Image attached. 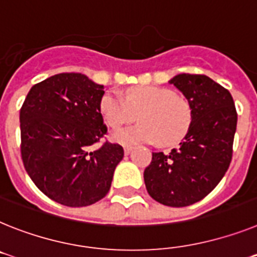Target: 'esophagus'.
<instances>
[{"mask_svg":"<svg viewBox=\"0 0 257 257\" xmlns=\"http://www.w3.org/2000/svg\"><path fill=\"white\" fill-rule=\"evenodd\" d=\"M123 151H124V155H130L131 151H133V147L124 146V147H123Z\"/></svg>","mask_w":257,"mask_h":257,"instance_id":"1","label":"esophagus"}]
</instances>
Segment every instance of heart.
Masks as SVG:
<instances>
[{
	"mask_svg": "<svg viewBox=\"0 0 257 257\" xmlns=\"http://www.w3.org/2000/svg\"><path fill=\"white\" fill-rule=\"evenodd\" d=\"M100 110L109 127H119L139 117L140 123L118 128L114 142L126 146L157 142L173 146L185 138L191 126V106L172 89L140 85L126 91L124 97L109 92L102 96Z\"/></svg>",
	"mask_w": 257,
	"mask_h": 257,
	"instance_id": "b5f03b06",
	"label": "heart"
}]
</instances>
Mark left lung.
Masks as SVG:
<instances>
[{
  "label": "left lung",
  "instance_id": "obj_1",
  "mask_svg": "<svg viewBox=\"0 0 257 257\" xmlns=\"http://www.w3.org/2000/svg\"><path fill=\"white\" fill-rule=\"evenodd\" d=\"M191 106V126L185 140L170 153H152L144 170L148 194L168 207H187L216 187L233 157L236 110L230 92L197 74L170 80Z\"/></svg>",
  "mask_w": 257,
  "mask_h": 257
}]
</instances>
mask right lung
<instances>
[{"instance_id":"obj_1","label":"right lung","mask_w":257,"mask_h":257,"mask_svg":"<svg viewBox=\"0 0 257 257\" xmlns=\"http://www.w3.org/2000/svg\"><path fill=\"white\" fill-rule=\"evenodd\" d=\"M104 85L79 72H62L35 84L21 109V153L26 172L49 199L87 207L109 192L119 144L105 142L100 102Z\"/></svg>"}]
</instances>
